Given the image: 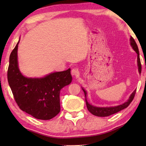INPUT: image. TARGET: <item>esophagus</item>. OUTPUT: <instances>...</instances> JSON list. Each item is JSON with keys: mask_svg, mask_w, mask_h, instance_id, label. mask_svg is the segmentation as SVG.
Returning <instances> with one entry per match:
<instances>
[{"mask_svg": "<svg viewBox=\"0 0 146 146\" xmlns=\"http://www.w3.org/2000/svg\"><path fill=\"white\" fill-rule=\"evenodd\" d=\"M78 73H79V71L78 69L76 68H73L72 70H71V75L73 76H78Z\"/></svg>", "mask_w": 146, "mask_h": 146, "instance_id": "34e87169", "label": "esophagus"}]
</instances>
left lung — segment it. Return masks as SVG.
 I'll list each match as a JSON object with an SVG mask.
<instances>
[{"label":"left lung","mask_w":146,"mask_h":146,"mask_svg":"<svg viewBox=\"0 0 146 146\" xmlns=\"http://www.w3.org/2000/svg\"><path fill=\"white\" fill-rule=\"evenodd\" d=\"M130 44H131V46L132 48H133V49H134V50L136 51V53H137V62H138V71H139V73L140 74L141 73V71H142V66H141V62H140L139 51H138L137 44L136 43L134 38H133L132 36H131L130 38ZM82 90L85 95L86 106H87L88 111L91 113V114H93V115L97 116V117H108V116L115 114V113L120 111L123 110V109L126 108L127 107H128V106L130 104V103L133 101V98L135 97L136 91H137V90H135L134 91H133L129 97V98L128 99V100L125 103H123V104H121L117 106H114V107L100 108V107L93 106L88 103L87 99H86V95H87V93H86V91L84 90L83 88Z\"/></svg>","instance_id":"1"}]
</instances>
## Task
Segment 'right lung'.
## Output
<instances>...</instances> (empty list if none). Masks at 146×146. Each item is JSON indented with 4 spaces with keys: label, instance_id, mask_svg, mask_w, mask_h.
Segmentation results:
<instances>
[{
    "label": "right lung",
    "instance_id": "add662e5",
    "mask_svg": "<svg viewBox=\"0 0 146 146\" xmlns=\"http://www.w3.org/2000/svg\"><path fill=\"white\" fill-rule=\"evenodd\" d=\"M19 41L9 56L8 80L17 105L23 111L40 120H50L60 111V92L72 80L71 69L50 73L43 78H27L18 67Z\"/></svg>",
    "mask_w": 146,
    "mask_h": 146
}]
</instances>
